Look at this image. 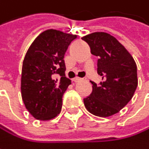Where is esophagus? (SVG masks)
Listing matches in <instances>:
<instances>
[{
    "instance_id": "obj_1",
    "label": "esophagus",
    "mask_w": 149,
    "mask_h": 149,
    "mask_svg": "<svg viewBox=\"0 0 149 149\" xmlns=\"http://www.w3.org/2000/svg\"><path fill=\"white\" fill-rule=\"evenodd\" d=\"M83 79H84V78H81V77H77L73 78V81L77 83V82H79V81H81V80H83Z\"/></svg>"
}]
</instances>
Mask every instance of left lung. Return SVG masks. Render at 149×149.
Segmentation results:
<instances>
[{
    "label": "left lung",
    "instance_id": "obj_1",
    "mask_svg": "<svg viewBox=\"0 0 149 149\" xmlns=\"http://www.w3.org/2000/svg\"><path fill=\"white\" fill-rule=\"evenodd\" d=\"M82 40L90 45L93 55L99 57L97 73L103 77L99 84L91 81L92 92L84 98V106L94 116H113L134 96L138 84L136 64L126 48L107 33H93Z\"/></svg>",
    "mask_w": 149,
    "mask_h": 149
}]
</instances>
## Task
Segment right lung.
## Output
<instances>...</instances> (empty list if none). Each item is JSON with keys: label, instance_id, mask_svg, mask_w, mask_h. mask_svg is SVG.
<instances>
[{"label": "right lung", "instance_id": "1", "mask_svg": "<svg viewBox=\"0 0 149 149\" xmlns=\"http://www.w3.org/2000/svg\"><path fill=\"white\" fill-rule=\"evenodd\" d=\"M77 35L55 29L41 33L28 48L22 65L21 97L29 113L47 121L57 116L71 80L65 77V53ZM59 74L61 77L56 79Z\"/></svg>", "mask_w": 149, "mask_h": 149}]
</instances>
